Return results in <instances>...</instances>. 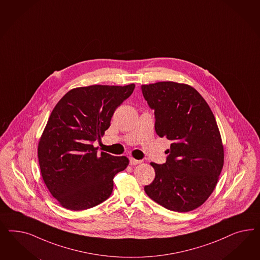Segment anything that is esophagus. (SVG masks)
I'll use <instances>...</instances> for the list:
<instances>
[{
	"instance_id": "obj_1",
	"label": "esophagus",
	"mask_w": 260,
	"mask_h": 260,
	"mask_svg": "<svg viewBox=\"0 0 260 260\" xmlns=\"http://www.w3.org/2000/svg\"><path fill=\"white\" fill-rule=\"evenodd\" d=\"M141 160H137V159H134V158H129V164L132 166L138 165L141 163Z\"/></svg>"
}]
</instances>
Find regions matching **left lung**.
I'll return each mask as SVG.
<instances>
[{"mask_svg":"<svg viewBox=\"0 0 260 260\" xmlns=\"http://www.w3.org/2000/svg\"><path fill=\"white\" fill-rule=\"evenodd\" d=\"M141 88L154 110L156 134L172 142L166 163H150L155 178L144 189L168 210L192 211L212 194L224 164L213 111L197 89L186 84L158 82Z\"/></svg>","mask_w":260,"mask_h":260,"instance_id":"8db88e82","label":"left lung"}]
</instances>
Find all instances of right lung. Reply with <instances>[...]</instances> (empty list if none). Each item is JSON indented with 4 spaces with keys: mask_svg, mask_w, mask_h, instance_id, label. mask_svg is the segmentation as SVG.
<instances>
[{
    "mask_svg": "<svg viewBox=\"0 0 260 260\" xmlns=\"http://www.w3.org/2000/svg\"><path fill=\"white\" fill-rule=\"evenodd\" d=\"M127 86L76 87L52 110L40 138L38 159L43 180L63 208L83 211L110 197L113 177L128 165L126 156L97 153L115 110L134 92Z\"/></svg>",
    "mask_w": 260,
    "mask_h": 260,
    "instance_id": "add662e5",
    "label": "right lung"
}]
</instances>
